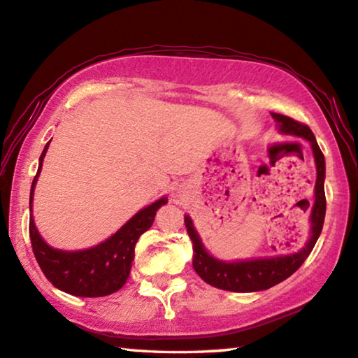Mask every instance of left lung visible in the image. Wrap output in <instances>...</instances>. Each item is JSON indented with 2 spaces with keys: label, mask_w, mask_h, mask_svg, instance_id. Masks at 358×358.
<instances>
[{
  "label": "left lung",
  "mask_w": 358,
  "mask_h": 358,
  "mask_svg": "<svg viewBox=\"0 0 358 358\" xmlns=\"http://www.w3.org/2000/svg\"><path fill=\"white\" fill-rule=\"evenodd\" d=\"M275 121L280 124V130L285 134L302 136L311 143L313 154H315L317 179L315 187V204L311 209V237L305 248L299 253L278 256V258H264V259H252L241 262H223L206 252L201 241L196 234L195 228L189 215H185V228L193 243V268L201 277L206 283L218 287V289L233 291V292H255L268 289L275 285L281 283L287 277L297 271L308 258L311 250L315 248L316 241L322 231L324 218H325V192H324V179H325V160L322 150L319 149L315 135L311 129L303 122H299L289 116L272 113Z\"/></svg>",
  "instance_id": "8db88e82"
}]
</instances>
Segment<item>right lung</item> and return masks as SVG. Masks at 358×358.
I'll list each match as a JSON object with an SVG mask.
<instances>
[{
	"label": "right lung",
	"instance_id": "right-lung-1",
	"mask_svg": "<svg viewBox=\"0 0 358 358\" xmlns=\"http://www.w3.org/2000/svg\"><path fill=\"white\" fill-rule=\"evenodd\" d=\"M48 144L50 143H47L41 155L39 169L31 185L29 208L33 203L34 185ZM166 203L168 199L162 198L148 206L135 217H131L110 239L81 252H61V250L48 247L37 233L33 217H29L31 247H33V253L39 262L41 271L55 287L72 296L103 297L119 291L130 275L138 239L144 231L152 227L155 212Z\"/></svg>",
	"mask_w": 358,
	"mask_h": 358
}]
</instances>
